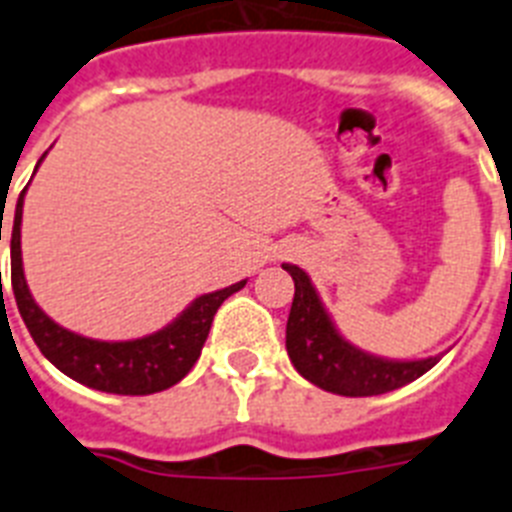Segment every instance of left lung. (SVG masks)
<instances>
[{
    "instance_id": "left-lung-1",
    "label": "left lung",
    "mask_w": 512,
    "mask_h": 512,
    "mask_svg": "<svg viewBox=\"0 0 512 512\" xmlns=\"http://www.w3.org/2000/svg\"><path fill=\"white\" fill-rule=\"evenodd\" d=\"M281 268L294 278L292 313L286 321V352L299 376L310 384L342 397H373L410 384L439 363L442 355L392 360L355 347L339 334L305 270L292 263H284Z\"/></svg>"
}]
</instances>
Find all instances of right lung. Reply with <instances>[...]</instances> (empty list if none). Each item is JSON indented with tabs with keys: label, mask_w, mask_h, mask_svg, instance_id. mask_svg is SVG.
Wrapping results in <instances>:
<instances>
[{
	"label": "right lung",
	"mask_w": 512,
	"mask_h": 512,
	"mask_svg": "<svg viewBox=\"0 0 512 512\" xmlns=\"http://www.w3.org/2000/svg\"><path fill=\"white\" fill-rule=\"evenodd\" d=\"M23 197H26V189H23V194L18 197V205H15V220H12L10 234L12 294H15V302H18L20 318L31 331L33 342L41 350V355L47 357L57 371H62L78 384L97 389V392L155 394L178 384L191 371V365L197 363L223 299L244 289L247 278L239 281V284L226 286V289L197 297L184 313L178 315L176 321H170L168 326H162L155 334L128 339V342L89 339V336H81L76 331L62 328L60 323H54L36 305V299L28 289L26 273H23V252H20Z\"/></svg>",
	"instance_id": "obj_1"
}]
</instances>
